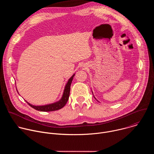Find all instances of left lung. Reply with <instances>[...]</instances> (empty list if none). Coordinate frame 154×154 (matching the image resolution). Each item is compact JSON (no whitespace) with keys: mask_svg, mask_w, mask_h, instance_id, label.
Listing matches in <instances>:
<instances>
[{"mask_svg":"<svg viewBox=\"0 0 154 154\" xmlns=\"http://www.w3.org/2000/svg\"><path fill=\"white\" fill-rule=\"evenodd\" d=\"M92 93H93V92H92ZM94 98H95V97H94ZM95 99H96V98H95ZM97 101H98V100H97Z\"/></svg>","mask_w":154,"mask_h":154,"instance_id":"left-lung-1","label":"left lung"}]
</instances>
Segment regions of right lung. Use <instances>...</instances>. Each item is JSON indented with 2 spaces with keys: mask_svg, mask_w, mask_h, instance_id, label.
Here are the masks:
<instances>
[{
  "mask_svg": "<svg viewBox=\"0 0 154 154\" xmlns=\"http://www.w3.org/2000/svg\"><path fill=\"white\" fill-rule=\"evenodd\" d=\"M74 75H75V74H74L69 79L66 85L62 97L59 101L53 103H51V104H48V105H41V106H35V105H33L29 103L27 101L26 102L31 107L36 109V110L40 111V112H52V111L58 110V109L62 108L66 105V103H67V102L69 99L70 90H71V83H72V79H73Z\"/></svg>",
  "mask_w": 154,
  "mask_h": 154,
  "instance_id": "obj_1",
  "label": "right lung"
}]
</instances>
